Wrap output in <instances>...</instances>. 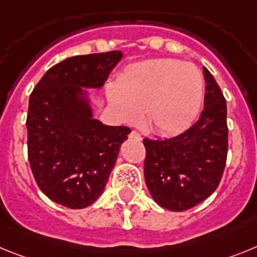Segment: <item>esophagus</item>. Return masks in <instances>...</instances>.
Listing matches in <instances>:
<instances>
[{"label":"esophagus","mask_w":257,"mask_h":257,"mask_svg":"<svg viewBox=\"0 0 257 257\" xmlns=\"http://www.w3.org/2000/svg\"><path fill=\"white\" fill-rule=\"evenodd\" d=\"M129 138H132V140H136V141H141L142 137L140 133H137V132H131V135H129Z\"/></svg>","instance_id":"esophagus-1"}]
</instances>
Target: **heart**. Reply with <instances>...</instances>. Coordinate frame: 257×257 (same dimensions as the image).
<instances>
[{
	"instance_id": "heart-1",
	"label": "heart",
	"mask_w": 257,
	"mask_h": 257,
	"mask_svg": "<svg viewBox=\"0 0 257 257\" xmlns=\"http://www.w3.org/2000/svg\"><path fill=\"white\" fill-rule=\"evenodd\" d=\"M107 99L116 117L124 124H137L146 112V122L160 136H176L196 119L204 94L198 67L171 58L149 59L133 64L110 84Z\"/></svg>"
}]
</instances>
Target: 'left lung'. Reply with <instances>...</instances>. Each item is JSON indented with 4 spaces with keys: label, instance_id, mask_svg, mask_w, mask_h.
Instances as JSON below:
<instances>
[{
    "label": "left lung",
    "instance_id": "8db88e82",
    "mask_svg": "<svg viewBox=\"0 0 257 257\" xmlns=\"http://www.w3.org/2000/svg\"><path fill=\"white\" fill-rule=\"evenodd\" d=\"M204 110L177 137L145 138V181L160 207L181 212L199 204L217 189L226 163V101L215 77L203 67Z\"/></svg>",
    "mask_w": 257,
    "mask_h": 257
}]
</instances>
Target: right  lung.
Segmentation results:
<instances>
[{
  "label": "right lung",
  "mask_w": 257,
  "mask_h": 257,
  "mask_svg": "<svg viewBox=\"0 0 257 257\" xmlns=\"http://www.w3.org/2000/svg\"><path fill=\"white\" fill-rule=\"evenodd\" d=\"M119 50L76 55L42 76L30 97L28 159L41 191L53 202L85 208L102 195L131 129L93 117L89 89H102L121 61Z\"/></svg>",
  "instance_id": "obj_1"
}]
</instances>
